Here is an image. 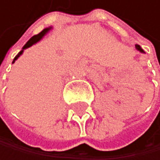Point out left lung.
Listing matches in <instances>:
<instances>
[{"mask_svg": "<svg viewBox=\"0 0 160 160\" xmlns=\"http://www.w3.org/2000/svg\"><path fill=\"white\" fill-rule=\"evenodd\" d=\"M135 47H136V49H137V50H139L140 52H142V53H143V52H144V51H143V50H142V49H141V47H140L139 45H136Z\"/></svg>", "mask_w": 160, "mask_h": 160, "instance_id": "left-lung-1", "label": "left lung"}]
</instances>
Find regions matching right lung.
Returning a JSON list of instances; mask_svg holds the SVG:
<instances>
[{"label":"right lung","instance_id":"add662e5","mask_svg":"<svg viewBox=\"0 0 160 160\" xmlns=\"http://www.w3.org/2000/svg\"><path fill=\"white\" fill-rule=\"evenodd\" d=\"M50 29H51V28H47V29H44V30H43V31H42L41 33H39L38 35H35V36H33V37H32L31 39H30L29 41H28L27 43L25 44V46L23 47V50H21V51H20V52L18 53V55L15 57V59H14L13 63H14V62H15L16 60L18 59V58L20 57V55H22V53H23V51H24V49H26V48H29L30 46H32L33 44L37 43V42L39 41V40L41 39V38H42V37L44 36V35H45V34H46V33H47V32H48V31H49V30H50Z\"/></svg>","mask_w":160,"mask_h":160}]
</instances>
